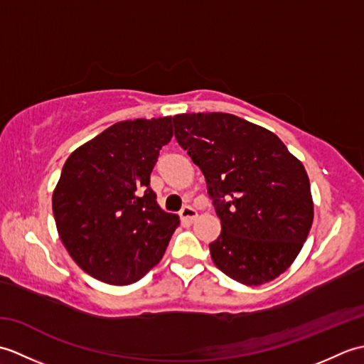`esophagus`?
<instances>
[{
	"label": "esophagus",
	"mask_w": 364,
	"mask_h": 364,
	"mask_svg": "<svg viewBox=\"0 0 364 364\" xmlns=\"http://www.w3.org/2000/svg\"><path fill=\"white\" fill-rule=\"evenodd\" d=\"M180 218L186 222H194L198 218V213L194 210V208L184 206L180 213Z\"/></svg>",
	"instance_id": "obj_1"
}]
</instances>
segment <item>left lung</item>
<instances>
[{"label":"left lung","instance_id":"left-lung-1","mask_svg":"<svg viewBox=\"0 0 364 364\" xmlns=\"http://www.w3.org/2000/svg\"><path fill=\"white\" fill-rule=\"evenodd\" d=\"M173 127L220 219V236L210 244L213 262L245 286L275 280L311 230L314 205L304 164L272 131L233 114H178Z\"/></svg>","mask_w":364,"mask_h":364}]
</instances>
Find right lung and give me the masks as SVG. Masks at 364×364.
Masks as SVG:
<instances>
[{"instance_id": "right-lung-1", "label": "right lung", "mask_w": 364, "mask_h": 364, "mask_svg": "<svg viewBox=\"0 0 364 364\" xmlns=\"http://www.w3.org/2000/svg\"><path fill=\"white\" fill-rule=\"evenodd\" d=\"M172 117L117 122L78 146L53 191L60 241L84 272L131 284L161 261L178 215L161 210L150 173Z\"/></svg>"}]
</instances>
